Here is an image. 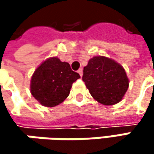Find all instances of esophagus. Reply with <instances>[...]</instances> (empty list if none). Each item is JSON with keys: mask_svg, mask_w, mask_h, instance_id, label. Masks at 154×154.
I'll list each match as a JSON object with an SVG mask.
<instances>
[{"mask_svg": "<svg viewBox=\"0 0 154 154\" xmlns=\"http://www.w3.org/2000/svg\"><path fill=\"white\" fill-rule=\"evenodd\" d=\"M77 72H78V74L80 75V77L83 76V69H79L77 70Z\"/></svg>", "mask_w": 154, "mask_h": 154, "instance_id": "obj_1", "label": "esophagus"}]
</instances>
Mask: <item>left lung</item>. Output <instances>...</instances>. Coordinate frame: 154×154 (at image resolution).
<instances>
[{"instance_id":"left-lung-1","label":"left lung","mask_w":154,"mask_h":154,"mask_svg":"<svg viewBox=\"0 0 154 154\" xmlns=\"http://www.w3.org/2000/svg\"><path fill=\"white\" fill-rule=\"evenodd\" d=\"M82 79L91 95L103 105L119 103L129 84L123 67L103 56L94 57L88 61Z\"/></svg>"}]
</instances>
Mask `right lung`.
Segmentation results:
<instances>
[{"instance_id": "1", "label": "right lung", "mask_w": 154, "mask_h": 154, "mask_svg": "<svg viewBox=\"0 0 154 154\" xmlns=\"http://www.w3.org/2000/svg\"><path fill=\"white\" fill-rule=\"evenodd\" d=\"M80 77L68 62L53 57L44 61L31 78V94L44 106L54 107L69 94L72 84Z\"/></svg>"}]
</instances>
